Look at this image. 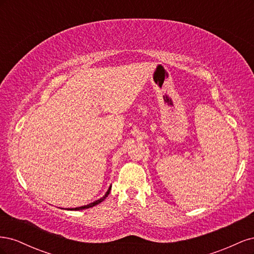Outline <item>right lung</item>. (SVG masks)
<instances>
[{"mask_svg": "<svg viewBox=\"0 0 254 254\" xmlns=\"http://www.w3.org/2000/svg\"><path fill=\"white\" fill-rule=\"evenodd\" d=\"M110 190H111V186L109 187L108 190L106 191V194H105L102 198L97 199V200H95V201H93V202H91V203H89V204H87V205H81V206H78V207H73V209H66V210H70V211H79V210L89 209V207H92V206H94V205H96V204H98V203H101L102 201H104L105 199H106L107 197H108V195H109V193H110Z\"/></svg>", "mask_w": 254, "mask_h": 254, "instance_id": "1", "label": "right lung"}]
</instances>
